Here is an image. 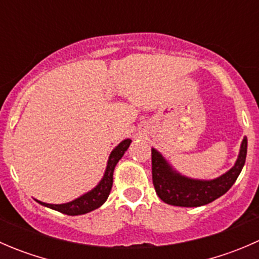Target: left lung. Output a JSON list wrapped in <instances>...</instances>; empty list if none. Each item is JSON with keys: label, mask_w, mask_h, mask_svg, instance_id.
Instances as JSON below:
<instances>
[{"label": "left lung", "mask_w": 259, "mask_h": 259, "mask_svg": "<svg viewBox=\"0 0 259 259\" xmlns=\"http://www.w3.org/2000/svg\"><path fill=\"white\" fill-rule=\"evenodd\" d=\"M247 156V138H243L234 165L214 179H194L177 171L160 151L151 148L153 184L164 203L176 207H200L226 194L241 174Z\"/></svg>", "instance_id": "left-lung-1"}]
</instances>
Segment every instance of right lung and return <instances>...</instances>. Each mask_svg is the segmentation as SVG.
Instances as JSON below:
<instances>
[{"label":"right lung","mask_w":259,"mask_h":259,"mask_svg":"<svg viewBox=\"0 0 259 259\" xmlns=\"http://www.w3.org/2000/svg\"><path fill=\"white\" fill-rule=\"evenodd\" d=\"M132 139H125L119 145L115 146L113 151L110 153L106 163L105 173H104L103 178L98 183L96 187L89 192L83 193L82 195L77 197L76 199L71 200V202L62 203V204H49V203L40 202L36 199V202L40 203L44 207L51 208V209L60 211V213L67 214V215H80V214H86L89 211H93L98 209L99 207L104 204L108 199L109 194H110L111 187H113V176H114V169L116 164L119 163L120 159L125 154V151L129 148Z\"/></svg>","instance_id":"obj_1"}]
</instances>
